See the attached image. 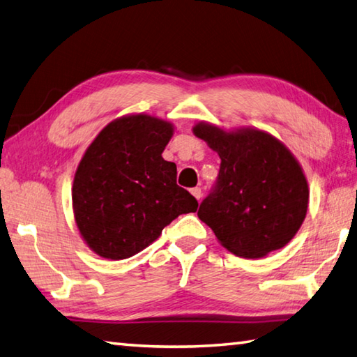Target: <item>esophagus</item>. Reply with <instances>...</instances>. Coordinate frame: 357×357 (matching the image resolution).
I'll list each match as a JSON object with an SVG mask.
<instances>
[{"label":"esophagus","mask_w":357,"mask_h":357,"mask_svg":"<svg viewBox=\"0 0 357 357\" xmlns=\"http://www.w3.org/2000/svg\"><path fill=\"white\" fill-rule=\"evenodd\" d=\"M190 193L193 195V197L195 198H197L198 201L202 198V192H201V188L199 187H195V188H192V190H190Z\"/></svg>","instance_id":"obj_1"}]
</instances>
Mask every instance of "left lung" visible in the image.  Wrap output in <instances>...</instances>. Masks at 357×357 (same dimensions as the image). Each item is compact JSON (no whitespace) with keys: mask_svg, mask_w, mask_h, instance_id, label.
Returning a JSON list of instances; mask_svg holds the SVG:
<instances>
[{"mask_svg":"<svg viewBox=\"0 0 357 357\" xmlns=\"http://www.w3.org/2000/svg\"><path fill=\"white\" fill-rule=\"evenodd\" d=\"M193 135L221 159L215 190L198 211L221 246L243 258H261L286 246L310 202L308 181L288 146L250 127L227 131L198 122Z\"/></svg>","mask_w":357,"mask_h":357,"instance_id":"8db88e82","label":"left lung"}]
</instances>
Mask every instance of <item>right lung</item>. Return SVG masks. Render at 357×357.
Masks as SVG:
<instances>
[{"label":"right lung","instance_id":"1","mask_svg":"<svg viewBox=\"0 0 357 357\" xmlns=\"http://www.w3.org/2000/svg\"><path fill=\"white\" fill-rule=\"evenodd\" d=\"M173 123L150 114L114 119L86 149L73 183L80 236L94 254L125 260L150 246L162 229L198 201L176 184V165L162 158Z\"/></svg>","mask_w":357,"mask_h":357}]
</instances>
